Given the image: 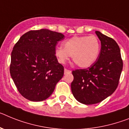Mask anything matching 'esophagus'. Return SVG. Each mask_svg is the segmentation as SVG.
Masks as SVG:
<instances>
[{
	"label": "esophagus",
	"mask_w": 129,
	"mask_h": 129,
	"mask_svg": "<svg viewBox=\"0 0 129 129\" xmlns=\"http://www.w3.org/2000/svg\"><path fill=\"white\" fill-rule=\"evenodd\" d=\"M71 73V71H70V70H68V69H64V73L65 74H69V73Z\"/></svg>",
	"instance_id": "1"
}]
</instances>
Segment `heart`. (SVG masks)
Here are the masks:
<instances>
[{
    "label": "heart",
    "instance_id": "obj_1",
    "mask_svg": "<svg viewBox=\"0 0 129 129\" xmlns=\"http://www.w3.org/2000/svg\"><path fill=\"white\" fill-rule=\"evenodd\" d=\"M63 47L54 49V55L60 63L64 64L72 56L74 63L80 68L92 66L98 58L101 44L95 36H73L62 43Z\"/></svg>",
    "mask_w": 129,
    "mask_h": 129
}]
</instances>
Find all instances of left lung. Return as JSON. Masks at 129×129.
<instances>
[{
  "label": "left lung",
  "instance_id": "obj_1",
  "mask_svg": "<svg viewBox=\"0 0 129 129\" xmlns=\"http://www.w3.org/2000/svg\"><path fill=\"white\" fill-rule=\"evenodd\" d=\"M101 51L95 63L88 69L72 71L71 91L75 98L84 105H93L111 95L118 86L123 61L120 49L112 38L99 31Z\"/></svg>",
  "mask_w": 129,
  "mask_h": 129
}]
</instances>
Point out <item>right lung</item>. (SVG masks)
<instances>
[{"label": "right lung", "mask_w": 129, "mask_h": 129, "mask_svg": "<svg viewBox=\"0 0 129 129\" xmlns=\"http://www.w3.org/2000/svg\"><path fill=\"white\" fill-rule=\"evenodd\" d=\"M64 35L48 29L30 30L23 34L11 54V77L18 91L28 100L42 101L53 93L63 76L54 49Z\"/></svg>", "instance_id": "obj_1"}]
</instances>
